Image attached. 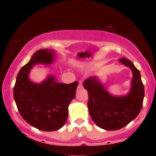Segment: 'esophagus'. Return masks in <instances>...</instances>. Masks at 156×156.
I'll return each instance as SVG.
<instances>
[{"instance_id": "1", "label": "esophagus", "mask_w": 156, "mask_h": 156, "mask_svg": "<svg viewBox=\"0 0 156 156\" xmlns=\"http://www.w3.org/2000/svg\"><path fill=\"white\" fill-rule=\"evenodd\" d=\"M77 88L80 89H84V87H83V81L82 80H80V82H79V84H78Z\"/></svg>"}]
</instances>
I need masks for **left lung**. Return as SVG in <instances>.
Listing matches in <instances>:
<instances>
[{
	"instance_id": "obj_1",
	"label": "left lung",
	"mask_w": 156,
	"mask_h": 156,
	"mask_svg": "<svg viewBox=\"0 0 156 156\" xmlns=\"http://www.w3.org/2000/svg\"><path fill=\"white\" fill-rule=\"evenodd\" d=\"M119 62L133 72L131 89L126 97H113L96 76L87 79L83 83L88 91L87 105L91 119L99 127L109 131L120 129L135 119L141 110L144 98V86L139 70L126 57H121Z\"/></svg>"
}]
</instances>
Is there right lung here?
Masks as SVG:
<instances>
[{"label": "right lung", "mask_w": 156, "mask_h": 156, "mask_svg": "<svg viewBox=\"0 0 156 156\" xmlns=\"http://www.w3.org/2000/svg\"><path fill=\"white\" fill-rule=\"evenodd\" d=\"M53 51L39 50L26 65L21 68L13 88L17 108L23 119L36 129L44 131L58 130L68 117V106L75 97L78 82L62 84L52 76L41 84L30 82L28 74L34 65L50 64Z\"/></svg>", "instance_id": "obj_1"}]
</instances>
